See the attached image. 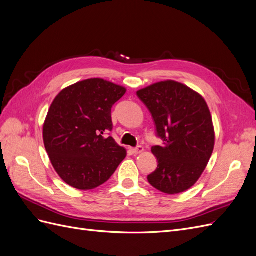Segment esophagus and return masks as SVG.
<instances>
[{"label": "esophagus", "mask_w": 256, "mask_h": 256, "mask_svg": "<svg viewBox=\"0 0 256 256\" xmlns=\"http://www.w3.org/2000/svg\"><path fill=\"white\" fill-rule=\"evenodd\" d=\"M131 152H132L134 154H141V152H144V147L143 146H138V147H136V148L131 150Z\"/></svg>", "instance_id": "1"}]
</instances>
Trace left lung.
I'll use <instances>...</instances> for the list:
<instances>
[{
    "mask_svg": "<svg viewBox=\"0 0 256 256\" xmlns=\"http://www.w3.org/2000/svg\"><path fill=\"white\" fill-rule=\"evenodd\" d=\"M148 108L164 146L152 147L158 160L150 184L166 194H178L198 180L214 147L212 118L205 99L173 80L154 83L136 92Z\"/></svg>",
    "mask_w": 256,
    "mask_h": 256,
    "instance_id": "8db88e82",
    "label": "left lung"
}]
</instances>
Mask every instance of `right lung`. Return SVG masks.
<instances>
[{"label": "right lung", "mask_w": 256, "mask_h": 256, "mask_svg": "<svg viewBox=\"0 0 256 256\" xmlns=\"http://www.w3.org/2000/svg\"><path fill=\"white\" fill-rule=\"evenodd\" d=\"M126 88L99 78L76 82L62 90L44 122L42 138L58 176L79 190L104 184L127 152L112 136L111 109Z\"/></svg>", "instance_id": "add662e5"}]
</instances>
